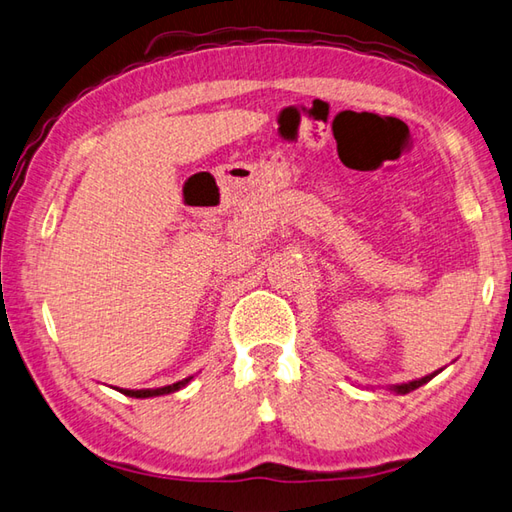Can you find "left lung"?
<instances>
[{
    "instance_id": "left-lung-1",
    "label": "left lung",
    "mask_w": 512,
    "mask_h": 512,
    "mask_svg": "<svg viewBox=\"0 0 512 512\" xmlns=\"http://www.w3.org/2000/svg\"><path fill=\"white\" fill-rule=\"evenodd\" d=\"M439 372H441V370H437V372H432V374H426V376H421V379H417V381H408V383L390 385V390H392V392H397V394H408V392H412V390H417V388H421V385H426L428 381H432V379H435V376H437Z\"/></svg>"
}]
</instances>
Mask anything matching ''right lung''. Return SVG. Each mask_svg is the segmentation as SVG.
<instances>
[{
  "instance_id": "add662e5",
  "label": "right lung",
  "mask_w": 512,
  "mask_h": 512,
  "mask_svg": "<svg viewBox=\"0 0 512 512\" xmlns=\"http://www.w3.org/2000/svg\"><path fill=\"white\" fill-rule=\"evenodd\" d=\"M194 379V376H187V379L182 381H176L171 385H165V388H144V390H120L122 394H127V397H133V399H149V397H160V394H171V392H178L185 388V385Z\"/></svg>"
}]
</instances>
